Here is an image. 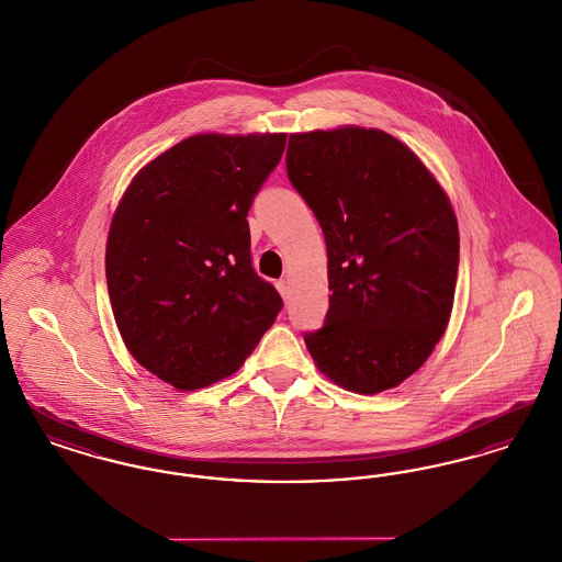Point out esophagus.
<instances>
[{"label": "esophagus", "mask_w": 562, "mask_h": 562, "mask_svg": "<svg viewBox=\"0 0 562 562\" xmlns=\"http://www.w3.org/2000/svg\"><path fill=\"white\" fill-rule=\"evenodd\" d=\"M276 289H278V293L282 294L284 301L289 299V282H286V280H278V282H276Z\"/></svg>", "instance_id": "1"}]
</instances>
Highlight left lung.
I'll list each match as a JSON object with an SVG mask.
<instances>
[{
    "label": "left lung",
    "mask_w": 562,
    "mask_h": 562,
    "mask_svg": "<svg viewBox=\"0 0 562 562\" xmlns=\"http://www.w3.org/2000/svg\"><path fill=\"white\" fill-rule=\"evenodd\" d=\"M286 170L328 255V314L305 333L316 367L356 394L401 385L451 318L459 227L449 195L376 128L291 134Z\"/></svg>",
    "instance_id": "left-lung-1"
}]
</instances>
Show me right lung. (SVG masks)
I'll list each match as a JSON object with an SVG mask.
<instances>
[{"label":"right lung","instance_id":"right-lung-1","mask_svg":"<svg viewBox=\"0 0 562 562\" xmlns=\"http://www.w3.org/2000/svg\"><path fill=\"white\" fill-rule=\"evenodd\" d=\"M286 134H195L138 170L109 227L113 318L177 390L236 373L282 310L250 263L248 211Z\"/></svg>","mask_w":562,"mask_h":562}]
</instances>
